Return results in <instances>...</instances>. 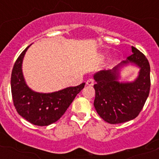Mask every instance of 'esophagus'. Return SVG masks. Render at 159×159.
<instances>
[{
    "label": "esophagus",
    "mask_w": 159,
    "mask_h": 159,
    "mask_svg": "<svg viewBox=\"0 0 159 159\" xmlns=\"http://www.w3.org/2000/svg\"><path fill=\"white\" fill-rule=\"evenodd\" d=\"M87 86H93L94 85V80L93 79H88L87 81Z\"/></svg>",
    "instance_id": "obj_1"
}]
</instances>
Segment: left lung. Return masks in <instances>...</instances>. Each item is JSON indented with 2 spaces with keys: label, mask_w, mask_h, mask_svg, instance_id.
Wrapping results in <instances>:
<instances>
[{
  "label": "left lung",
  "mask_w": 159,
  "mask_h": 159,
  "mask_svg": "<svg viewBox=\"0 0 159 159\" xmlns=\"http://www.w3.org/2000/svg\"><path fill=\"white\" fill-rule=\"evenodd\" d=\"M132 54L111 70H102L93 76L96 84L94 106L106 122L120 124L136 118L149 94L150 66L140 51L132 47ZM134 65L140 68L133 82H120L124 66Z\"/></svg>",
  "instance_id": "obj_1"
}]
</instances>
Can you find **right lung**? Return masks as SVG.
<instances>
[{
  "instance_id": "right-lung-1",
  "label": "right lung",
  "mask_w": 159,
  "mask_h": 159,
  "mask_svg": "<svg viewBox=\"0 0 159 159\" xmlns=\"http://www.w3.org/2000/svg\"><path fill=\"white\" fill-rule=\"evenodd\" d=\"M30 46L19 56L12 69L11 86L14 106L19 115L30 123L38 126L49 125L62 117L76 96L84 88L85 82L50 93L30 89L22 72L24 57Z\"/></svg>"
}]
</instances>
